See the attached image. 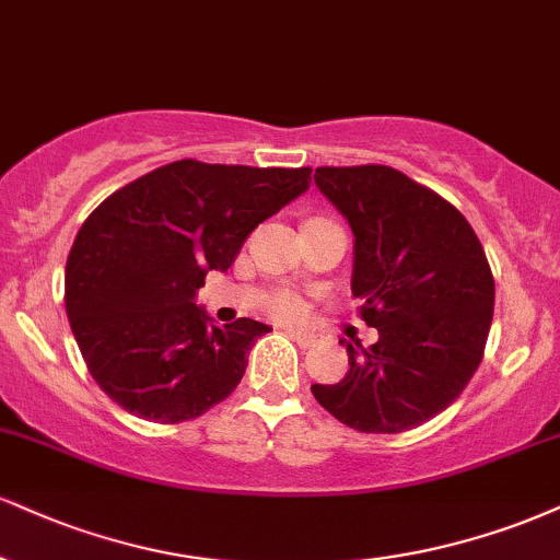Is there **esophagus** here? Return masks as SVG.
<instances>
[{
	"mask_svg": "<svg viewBox=\"0 0 560 560\" xmlns=\"http://www.w3.org/2000/svg\"><path fill=\"white\" fill-rule=\"evenodd\" d=\"M289 336H292L294 341H298V345L302 347V349H310V347H315V336L313 334H307V331H298V328H289Z\"/></svg>",
	"mask_w": 560,
	"mask_h": 560,
	"instance_id": "34e87169",
	"label": "esophagus"
}]
</instances>
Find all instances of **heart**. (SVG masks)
<instances>
[{
	"label": "heart",
	"instance_id": "b5f03b06",
	"mask_svg": "<svg viewBox=\"0 0 560 560\" xmlns=\"http://www.w3.org/2000/svg\"><path fill=\"white\" fill-rule=\"evenodd\" d=\"M268 310H271L276 318H298L302 313V302L298 294L292 292H276L271 294V300H268Z\"/></svg>",
	"mask_w": 560,
	"mask_h": 560
}]
</instances>
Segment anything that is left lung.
<instances>
[{"label": "left lung", "mask_w": 560, "mask_h": 560, "mask_svg": "<svg viewBox=\"0 0 560 560\" xmlns=\"http://www.w3.org/2000/svg\"><path fill=\"white\" fill-rule=\"evenodd\" d=\"M315 185L352 226V294L378 341H341L349 373L310 390L360 433L420 428L482 362L495 281L480 240L446 198L390 166H318Z\"/></svg>", "instance_id": "1"}]
</instances>
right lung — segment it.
<instances>
[{
    "label": "right lung",
    "mask_w": 560,
    "mask_h": 560,
    "mask_svg": "<svg viewBox=\"0 0 560 560\" xmlns=\"http://www.w3.org/2000/svg\"><path fill=\"white\" fill-rule=\"evenodd\" d=\"M310 174L182 159L88 215L67 255L65 307L88 373L112 401L177 425L237 388L271 328L253 318L219 328L192 298L260 221L307 190Z\"/></svg>",
    "instance_id": "1"
}]
</instances>
